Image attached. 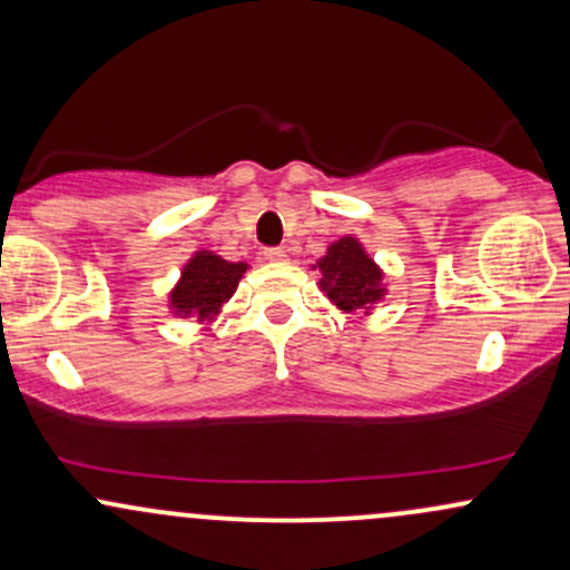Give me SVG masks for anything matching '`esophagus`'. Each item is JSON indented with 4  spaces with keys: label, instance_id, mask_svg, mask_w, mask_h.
Listing matches in <instances>:
<instances>
[{
    "label": "esophagus",
    "instance_id": "obj_1",
    "mask_svg": "<svg viewBox=\"0 0 570 570\" xmlns=\"http://www.w3.org/2000/svg\"><path fill=\"white\" fill-rule=\"evenodd\" d=\"M263 257L267 259V263H286V248H281V246H271V248H265L263 252Z\"/></svg>",
    "mask_w": 570,
    "mask_h": 570
}]
</instances>
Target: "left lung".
<instances>
[{
	"mask_svg": "<svg viewBox=\"0 0 570 570\" xmlns=\"http://www.w3.org/2000/svg\"><path fill=\"white\" fill-rule=\"evenodd\" d=\"M318 271L324 276L322 289L340 311H370V305L383 297L381 271L364 254L356 238H340L337 244H332L318 263Z\"/></svg>",
	"mask_w": 570,
	"mask_h": 570,
	"instance_id": "obj_1",
	"label": "left lung"
}]
</instances>
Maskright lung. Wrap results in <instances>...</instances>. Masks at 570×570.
Listing matches in <instances>:
<instances>
[{"label":"right lung","instance_id":"right-lung-1","mask_svg":"<svg viewBox=\"0 0 570 570\" xmlns=\"http://www.w3.org/2000/svg\"><path fill=\"white\" fill-rule=\"evenodd\" d=\"M244 271V263L233 265L208 252L195 254V259H189L185 273H181L179 286L171 294V305L179 313H185V316L198 318V322L212 318L222 303L233 297Z\"/></svg>","mask_w":570,"mask_h":570}]
</instances>
